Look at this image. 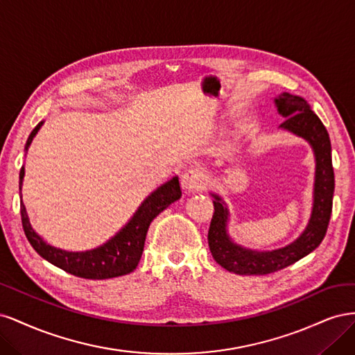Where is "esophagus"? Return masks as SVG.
Masks as SVG:
<instances>
[{
    "instance_id": "34e87169",
    "label": "esophagus",
    "mask_w": 355,
    "mask_h": 355,
    "mask_svg": "<svg viewBox=\"0 0 355 355\" xmlns=\"http://www.w3.org/2000/svg\"><path fill=\"white\" fill-rule=\"evenodd\" d=\"M206 185L207 176L200 167H191L182 176V187L187 191H200Z\"/></svg>"
}]
</instances>
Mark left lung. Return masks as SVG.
Here are the masks:
<instances>
[{
    "label": "left lung",
    "mask_w": 355,
    "mask_h": 355,
    "mask_svg": "<svg viewBox=\"0 0 355 355\" xmlns=\"http://www.w3.org/2000/svg\"><path fill=\"white\" fill-rule=\"evenodd\" d=\"M275 105L278 112L286 116L280 127L306 139L314 148L317 166L313 213L306 230L292 244L272 252H253L231 241L227 234L228 210L222 200L213 194L214 213L207 235L209 247L213 259L234 274L265 275L280 271L315 250L323 241L329 227L335 191L329 133L320 118L311 111L309 105L299 96L283 93L275 99Z\"/></svg>",
    "instance_id": "left-lung-1"
}]
</instances>
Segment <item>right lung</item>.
I'll return each instance as SVG.
<instances>
[{"mask_svg":"<svg viewBox=\"0 0 355 355\" xmlns=\"http://www.w3.org/2000/svg\"><path fill=\"white\" fill-rule=\"evenodd\" d=\"M41 125L42 123H38L34 130L31 132L25 149H28ZM25 168L22 167L19 173V189H22ZM180 196L182 191L179 179L175 176L155 189L137 209L130 222L114 235L108 243L87 252H65L42 241L40 235L31 227L22 200H20V216H22V227L28 241L41 257L75 277L87 278V280H105V278L120 277L136 270L142 257L149 225L171 202L179 200Z\"/></svg>","mask_w":355,"mask_h":355,"instance_id":"add662e5","label":"right lung"}]
</instances>
